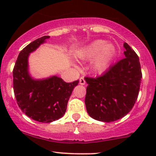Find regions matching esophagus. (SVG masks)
Listing matches in <instances>:
<instances>
[{"label":"esophagus","instance_id":"1","mask_svg":"<svg viewBox=\"0 0 156 156\" xmlns=\"http://www.w3.org/2000/svg\"><path fill=\"white\" fill-rule=\"evenodd\" d=\"M79 83L80 85H84L86 83V80L84 79L83 77H80V79H79Z\"/></svg>","mask_w":156,"mask_h":156}]
</instances>
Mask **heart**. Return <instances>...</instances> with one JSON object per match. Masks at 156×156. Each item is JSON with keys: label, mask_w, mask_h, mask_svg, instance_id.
I'll use <instances>...</instances> for the list:
<instances>
[{"label": "heart", "mask_w": 156, "mask_h": 156, "mask_svg": "<svg viewBox=\"0 0 156 156\" xmlns=\"http://www.w3.org/2000/svg\"><path fill=\"white\" fill-rule=\"evenodd\" d=\"M117 54L116 48L112 44L103 39H96L76 52V57L80 60L92 61V68L96 73L104 72Z\"/></svg>", "instance_id": "b5f03b06"}]
</instances>
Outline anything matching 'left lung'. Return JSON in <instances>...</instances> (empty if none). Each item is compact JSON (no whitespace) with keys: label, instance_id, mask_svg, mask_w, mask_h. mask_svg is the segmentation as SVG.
<instances>
[{"label":"left lung","instance_id":"8db88e82","mask_svg":"<svg viewBox=\"0 0 156 156\" xmlns=\"http://www.w3.org/2000/svg\"><path fill=\"white\" fill-rule=\"evenodd\" d=\"M125 58L108 68L101 76L86 77L88 86L85 104L89 115L111 122L125 117L139 95L142 74L139 58L126 42Z\"/></svg>","mask_w":156,"mask_h":156}]
</instances>
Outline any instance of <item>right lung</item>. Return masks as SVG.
<instances>
[{
	"mask_svg": "<svg viewBox=\"0 0 156 156\" xmlns=\"http://www.w3.org/2000/svg\"><path fill=\"white\" fill-rule=\"evenodd\" d=\"M49 36L39 38L19 53L13 69V88L17 104L28 117L40 122L49 123L65 114L67 103L78 80L66 83L58 76L34 79L28 71L30 53L43 44Z\"/></svg>",
	"mask_w": 156,
	"mask_h": 156,
	"instance_id": "obj_1",
	"label": "right lung"
}]
</instances>
